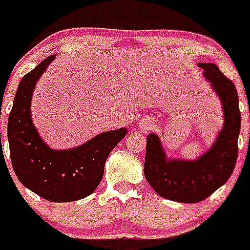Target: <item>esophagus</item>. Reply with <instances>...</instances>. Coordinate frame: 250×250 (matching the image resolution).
Listing matches in <instances>:
<instances>
[{
	"label": "esophagus",
	"instance_id": "34e87169",
	"mask_svg": "<svg viewBox=\"0 0 250 250\" xmlns=\"http://www.w3.org/2000/svg\"><path fill=\"white\" fill-rule=\"evenodd\" d=\"M152 125H154V123L150 119H144V120L140 121V127L143 130H150L152 127Z\"/></svg>",
	"mask_w": 250,
	"mask_h": 250
}]
</instances>
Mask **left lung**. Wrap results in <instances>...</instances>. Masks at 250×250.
<instances>
[{
	"label": "left lung",
	"mask_w": 250,
	"mask_h": 250,
	"mask_svg": "<svg viewBox=\"0 0 250 250\" xmlns=\"http://www.w3.org/2000/svg\"><path fill=\"white\" fill-rule=\"evenodd\" d=\"M199 67L219 95L224 111V127L211 149L193 161L167 160L158 136H146L145 178L159 195L180 203L207 199L230 178L238 158L240 111L237 89L214 63H199Z\"/></svg>",
	"instance_id": "8db88e82"
}]
</instances>
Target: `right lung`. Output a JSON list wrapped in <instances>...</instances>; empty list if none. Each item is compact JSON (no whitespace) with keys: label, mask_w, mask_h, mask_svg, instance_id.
<instances>
[{"label":"right lung","mask_w":250,"mask_h":250,"mask_svg":"<svg viewBox=\"0 0 250 250\" xmlns=\"http://www.w3.org/2000/svg\"><path fill=\"white\" fill-rule=\"evenodd\" d=\"M54 57H46L22 77L8 116L7 136L11 163L20 182L43 199L66 203L94 193L103 179L106 159L127 131L104 132L70 150H52L41 140L31 120V98L36 81Z\"/></svg>","instance_id":"right-lung-1"}]
</instances>
